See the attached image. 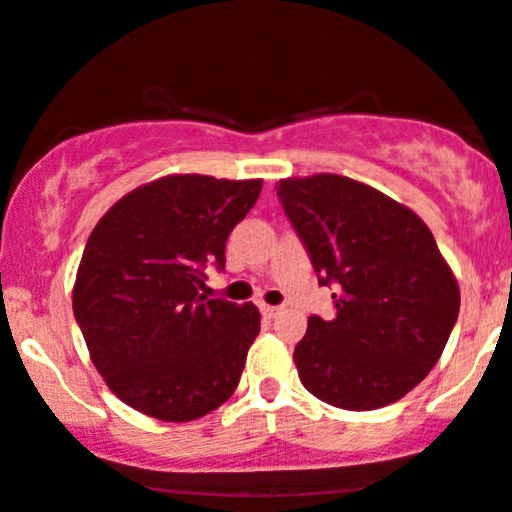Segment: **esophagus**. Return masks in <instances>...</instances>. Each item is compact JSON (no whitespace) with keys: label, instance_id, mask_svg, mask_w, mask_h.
Here are the masks:
<instances>
[{"label":"esophagus","instance_id":"obj_1","mask_svg":"<svg viewBox=\"0 0 512 512\" xmlns=\"http://www.w3.org/2000/svg\"><path fill=\"white\" fill-rule=\"evenodd\" d=\"M260 310H262V313L267 315V317H274L276 313H279V308H276V305H269V303H262Z\"/></svg>","mask_w":512,"mask_h":512}]
</instances>
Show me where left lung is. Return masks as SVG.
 <instances>
[{"label": "left lung", "instance_id": "obj_1", "mask_svg": "<svg viewBox=\"0 0 512 512\" xmlns=\"http://www.w3.org/2000/svg\"><path fill=\"white\" fill-rule=\"evenodd\" d=\"M276 195L320 286H334L337 315H310L293 351L303 387L349 411L402 399L436 366L460 313L433 233L409 207L344 175L279 180Z\"/></svg>", "mask_w": 512, "mask_h": 512}]
</instances>
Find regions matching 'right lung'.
Instances as JSON below:
<instances>
[{
	"instance_id": "right-lung-1",
	"label": "right lung",
	"mask_w": 512,
	"mask_h": 512,
	"mask_svg": "<svg viewBox=\"0 0 512 512\" xmlns=\"http://www.w3.org/2000/svg\"><path fill=\"white\" fill-rule=\"evenodd\" d=\"M262 180L166 175L127 192L88 236L72 305L93 366L132 409L195 421L233 395L260 310L209 298L207 264L255 207Z\"/></svg>"
}]
</instances>
